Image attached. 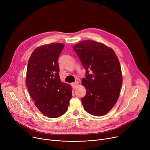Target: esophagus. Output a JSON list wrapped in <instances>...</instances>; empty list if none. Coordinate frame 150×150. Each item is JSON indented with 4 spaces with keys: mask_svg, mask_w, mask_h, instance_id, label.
<instances>
[{
    "mask_svg": "<svg viewBox=\"0 0 150 150\" xmlns=\"http://www.w3.org/2000/svg\"><path fill=\"white\" fill-rule=\"evenodd\" d=\"M78 85V82H75V83H72V88L74 89L76 88V86Z\"/></svg>",
    "mask_w": 150,
    "mask_h": 150,
    "instance_id": "obj_1",
    "label": "esophagus"
}]
</instances>
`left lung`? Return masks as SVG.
<instances>
[{
    "label": "left lung",
    "mask_w": 150,
    "mask_h": 150,
    "mask_svg": "<svg viewBox=\"0 0 150 150\" xmlns=\"http://www.w3.org/2000/svg\"><path fill=\"white\" fill-rule=\"evenodd\" d=\"M73 49L86 69V78L82 79L86 89L81 98L84 109L93 115H105L115 105L120 92L122 75L119 59L110 47L94 41L80 42Z\"/></svg>",
    "instance_id": "8db88e82"
}]
</instances>
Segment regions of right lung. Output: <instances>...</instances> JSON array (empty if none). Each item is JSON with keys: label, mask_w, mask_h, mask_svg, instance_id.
Listing matches in <instances>:
<instances>
[{"label": "right lung", "mask_w": 150, "mask_h": 150, "mask_svg": "<svg viewBox=\"0 0 150 150\" xmlns=\"http://www.w3.org/2000/svg\"><path fill=\"white\" fill-rule=\"evenodd\" d=\"M62 43L38 47L29 58L26 83L35 105L44 115L57 118L64 114L72 98V87L61 81L58 59Z\"/></svg>", "instance_id": "right-lung-1"}]
</instances>
